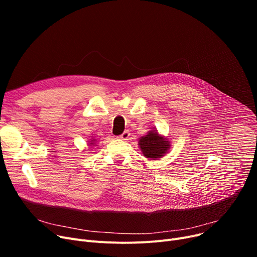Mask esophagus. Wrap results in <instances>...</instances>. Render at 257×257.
<instances>
[{"mask_svg": "<svg viewBox=\"0 0 257 257\" xmlns=\"http://www.w3.org/2000/svg\"><path fill=\"white\" fill-rule=\"evenodd\" d=\"M119 140H123V141H127L129 138H130V132L129 131H124L123 133H121L120 134V136H118L117 137Z\"/></svg>", "mask_w": 257, "mask_h": 257, "instance_id": "34e87169", "label": "esophagus"}]
</instances>
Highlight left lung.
Wrapping results in <instances>:
<instances>
[{
  "instance_id": "8db88e82",
  "label": "left lung",
  "mask_w": 257,
  "mask_h": 257,
  "mask_svg": "<svg viewBox=\"0 0 257 257\" xmlns=\"http://www.w3.org/2000/svg\"><path fill=\"white\" fill-rule=\"evenodd\" d=\"M140 147L147 158L156 159L170 149V144L163 137H159L156 131H150L146 137L140 140Z\"/></svg>"
}]
</instances>
